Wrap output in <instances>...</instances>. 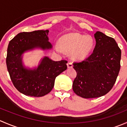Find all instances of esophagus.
<instances>
[{
	"instance_id": "esophagus-1",
	"label": "esophagus",
	"mask_w": 127,
	"mask_h": 127,
	"mask_svg": "<svg viewBox=\"0 0 127 127\" xmlns=\"http://www.w3.org/2000/svg\"><path fill=\"white\" fill-rule=\"evenodd\" d=\"M67 67H68V68H72V67H73L72 63H71V62L67 63Z\"/></svg>"
}]
</instances>
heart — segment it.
<instances>
[{
  "mask_svg": "<svg viewBox=\"0 0 127 127\" xmlns=\"http://www.w3.org/2000/svg\"><path fill=\"white\" fill-rule=\"evenodd\" d=\"M95 40L90 35H84L77 32H71L63 35L60 39V44L55 45V49L61 52L62 48L69 52V56L75 60L86 58L95 47Z\"/></svg>",
  "mask_w": 127,
  "mask_h": 127,
  "instance_id": "heart-1",
  "label": "heart"
}]
</instances>
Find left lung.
<instances>
[{
  "label": "left lung",
  "instance_id": "left-lung-1",
  "mask_svg": "<svg viewBox=\"0 0 127 127\" xmlns=\"http://www.w3.org/2000/svg\"><path fill=\"white\" fill-rule=\"evenodd\" d=\"M96 45L85 60L73 64L77 76L73 91L84 98H94L107 94L113 87L120 69L121 50L116 40L103 32L95 34Z\"/></svg>",
  "mask_w": 127,
  "mask_h": 127
}]
</instances>
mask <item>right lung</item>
<instances>
[{
  "instance_id": "right-lung-1",
  "label": "right lung",
  "mask_w": 127,
  "mask_h": 127,
  "mask_svg": "<svg viewBox=\"0 0 127 127\" xmlns=\"http://www.w3.org/2000/svg\"><path fill=\"white\" fill-rule=\"evenodd\" d=\"M48 32H23L9 42L6 58L7 69L15 88L26 96L41 97L48 94L54 87L56 77L67 69V61H55L48 56H44L37 67L29 68L23 64V55L26 52L36 48L52 49Z\"/></svg>"
}]
</instances>
